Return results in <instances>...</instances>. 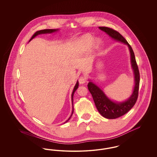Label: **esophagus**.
Returning a JSON list of instances; mask_svg holds the SVG:
<instances>
[{"label":"esophagus","instance_id":"1","mask_svg":"<svg viewBox=\"0 0 157 157\" xmlns=\"http://www.w3.org/2000/svg\"><path fill=\"white\" fill-rule=\"evenodd\" d=\"M86 81V78L85 76H81L79 77V83L83 84V83H85Z\"/></svg>","mask_w":157,"mask_h":157}]
</instances>
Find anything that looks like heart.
<instances>
[{
  "instance_id": "b5f03b06",
  "label": "heart",
  "mask_w": 157,
  "mask_h": 157,
  "mask_svg": "<svg viewBox=\"0 0 157 157\" xmlns=\"http://www.w3.org/2000/svg\"><path fill=\"white\" fill-rule=\"evenodd\" d=\"M82 40L83 45L85 46V47L87 48H89L90 47H91V46L92 45L93 38L90 35H86V36H84L83 37H82ZM95 45L97 46H98L99 45H100L99 41L97 40L95 42Z\"/></svg>"
}]
</instances>
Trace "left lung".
Returning <instances> with one entry per match:
<instances>
[{"mask_svg":"<svg viewBox=\"0 0 157 157\" xmlns=\"http://www.w3.org/2000/svg\"><path fill=\"white\" fill-rule=\"evenodd\" d=\"M112 39L128 45L131 53V61L134 73L135 86L133 93L127 101L122 102H115L107 97L104 92L93 82H90L88 88L90 90L98 111L102 117L107 119H115L128 112L135 104L138 97L140 76L138 67L135 60L134 53L127 40L118 32L108 27H99Z\"/></svg>","mask_w":157,"mask_h":157,"instance_id":"left-lung-1","label":"left lung"}]
</instances>
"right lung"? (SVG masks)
Masks as SVG:
<instances>
[{"mask_svg":"<svg viewBox=\"0 0 157 157\" xmlns=\"http://www.w3.org/2000/svg\"><path fill=\"white\" fill-rule=\"evenodd\" d=\"M58 30V29H44V30H38V31H36V32L33 35V36H32V37H31L30 40H31L32 39H33V38L35 37V36H36L38 35H40V34H44V33H51L55 32H56V31H57ZM30 40H29V41H30ZM78 86H79V83H78V81H77L76 83V85H75V87H74V90H73V92H72V98H71V99H72V107H73L72 112V114H71V117L69 118V119H68V120H67L65 122H67V121H68L69 120H70V118H71V117H72V114H73V112H74V105H73V98H74V94L75 91H76V90L78 89Z\"/></svg>","mask_w":157,"mask_h":157,"instance_id":"right-lung-1","label":"right lung"}]
</instances>
